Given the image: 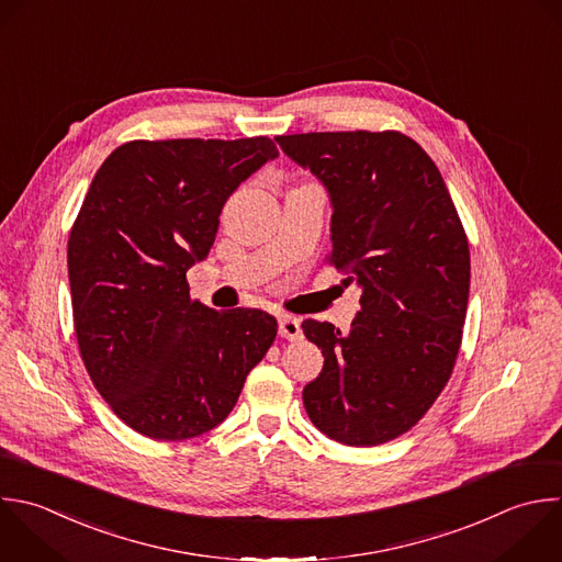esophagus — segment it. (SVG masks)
Returning a JSON list of instances; mask_svg holds the SVG:
<instances>
[{
    "label": "esophagus",
    "instance_id": "1",
    "mask_svg": "<svg viewBox=\"0 0 562 562\" xmlns=\"http://www.w3.org/2000/svg\"><path fill=\"white\" fill-rule=\"evenodd\" d=\"M279 334L288 340H299L303 336V329H301V323L292 316H281L279 318Z\"/></svg>",
    "mask_w": 562,
    "mask_h": 562
}]
</instances>
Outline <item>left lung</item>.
I'll use <instances>...</instances> for the list:
<instances>
[{
	"instance_id": "1",
	"label": "left lung",
	"mask_w": 562,
	"mask_h": 562,
	"mask_svg": "<svg viewBox=\"0 0 562 562\" xmlns=\"http://www.w3.org/2000/svg\"><path fill=\"white\" fill-rule=\"evenodd\" d=\"M331 202V263L362 290L347 334L303 321L325 364L305 384L312 424L347 446L406 432L446 386L470 292L463 226L428 154L400 132L277 138Z\"/></svg>"
}]
</instances>
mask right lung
I'll return each instance as SVG.
<instances>
[{"instance_id": "1", "label": "right lung", "mask_w": 562, "mask_h": 562, "mask_svg": "<svg viewBox=\"0 0 562 562\" xmlns=\"http://www.w3.org/2000/svg\"><path fill=\"white\" fill-rule=\"evenodd\" d=\"M279 156L266 136L132 140L97 171L68 241L75 329L86 369L134 430L191 439L222 424L277 336L261 310L191 299L226 200Z\"/></svg>"}]
</instances>
